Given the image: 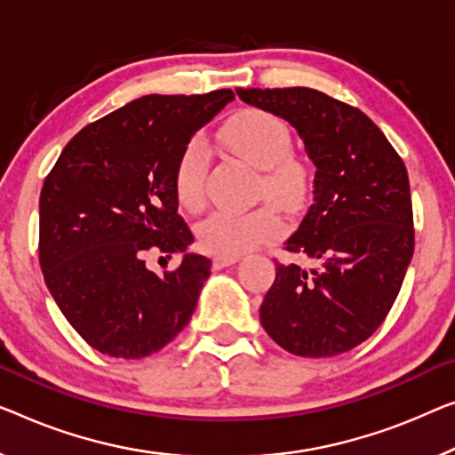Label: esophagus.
I'll list each match as a JSON object with an SVG mask.
<instances>
[{
  "label": "esophagus",
  "instance_id": "34e87169",
  "mask_svg": "<svg viewBox=\"0 0 455 455\" xmlns=\"http://www.w3.org/2000/svg\"><path fill=\"white\" fill-rule=\"evenodd\" d=\"M236 261H239V255H216L212 259V266L214 269H222V267L233 266Z\"/></svg>",
  "mask_w": 455,
  "mask_h": 455
}]
</instances>
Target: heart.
Here are the masks:
<instances>
[{
  "label": "heart",
  "instance_id": "obj_1",
  "mask_svg": "<svg viewBox=\"0 0 455 455\" xmlns=\"http://www.w3.org/2000/svg\"><path fill=\"white\" fill-rule=\"evenodd\" d=\"M220 139L236 157L261 169L259 192L280 208L296 210L310 188L308 165L292 153V132L275 114L247 108L235 114L220 131ZM210 153L204 140L192 139L175 165V198L188 212H198L206 202ZM283 220L274 208L245 214L214 212L198 227V243L206 253L241 255L280 236Z\"/></svg>",
  "mask_w": 455,
  "mask_h": 455
}]
</instances>
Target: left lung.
Wrapping results in <instances>:
<instances>
[{"label": "left lung", "mask_w": 455, "mask_h": 455, "mask_svg": "<svg viewBox=\"0 0 455 455\" xmlns=\"http://www.w3.org/2000/svg\"><path fill=\"white\" fill-rule=\"evenodd\" d=\"M245 104L296 128L316 169L313 206L290 235L259 308L263 329L290 354L331 357L382 324L415 251L409 173L362 110L308 87L236 90Z\"/></svg>", "instance_id": "left-lung-1"}]
</instances>
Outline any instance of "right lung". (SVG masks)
I'll return each mask as SVG.
<instances>
[{"instance_id":"add662e5","label":"right lung","mask_w":455,"mask_h":455,"mask_svg":"<svg viewBox=\"0 0 455 455\" xmlns=\"http://www.w3.org/2000/svg\"><path fill=\"white\" fill-rule=\"evenodd\" d=\"M142 96L79 131L40 192V267L71 327L110 357L140 359L186 327L210 275V259L178 214L173 175L184 147L228 101ZM148 252H184L163 276Z\"/></svg>"}]
</instances>
